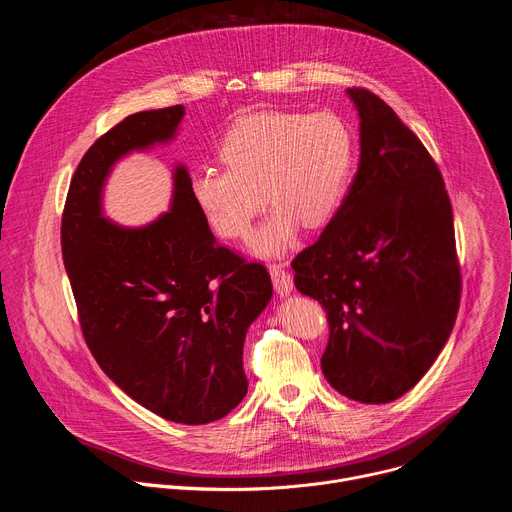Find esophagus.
I'll return each mask as SVG.
<instances>
[{"instance_id": "34e87169", "label": "esophagus", "mask_w": 512, "mask_h": 512, "mask_svg": "<svg viewBox=\"0 0 512 512\" xmlns=\"http://www.w3.org/2000/svg\"><path fill=\"white\" fill-rule=\"evenodd\" d=\"M269 273L273 279V287L281 298L289 296L291 291H294V279H291V275L283 269V265H269Z\"/></svg>"}]
</instances>
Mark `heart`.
Returning a JSON list of instances; mask_svg holds the SVG:
<instances>
[{"label": "heart", "instance_id": "1", "mask_svg": "<svg viewBox=\"0 0 512 512\" xmlns=\"http://www.w3.org/2000/svg\"><path fill=\"white\" fill-rule=\"evenodd\" d=\"M227 168H198L190 192L223 237H243L253 216L275 204L251 237L257 255L294 245L300 225L322 227L336 214L354 158L348 125L332 113H257L237 121L221 141Z\"/></svg>", "mask_w": 512, "mask_h": 512}]
</instances>
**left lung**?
<instances>
[{"label":"left lung","mask_w":512,"mask_h":512,"mask_svg":"<svg viewBox=\"0 0 512 512\" xmlns=\"http://www.w3.org/2000/svg\"><path fill=\"white\" fill-rule=\"evenodd\" d=\"M360 119L356 176L320 239L291 267L330 324L326 381L381 405L405 395L446 346L460 308L452 204L417 135L367 89H346Z\"/></svg>","instance_id":"obj_1"}]
</instances>
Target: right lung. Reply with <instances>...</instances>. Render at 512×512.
<instances>
[{
	"mask_svg": "<svg viewBox=\"0 0 512 512\" xmlns=\"http://www.w3.org/2000/svg\"><path fill=\"white\" fill-rule=\"evenodd\" d=\"M184 107L129 115L101 135L70 180L62 259L85 340L103 373L133 401L184 425L231 413L247 395L243 344L273 285L261 263L216 243L184 164L168 212L123 227L103 212L117 162L176 139Z\"/></svg>",
	"mask_w": 512,
	"mask_h": 512,
	"instance_id": "1",
	"label": "right lung"
}]
</instances>
